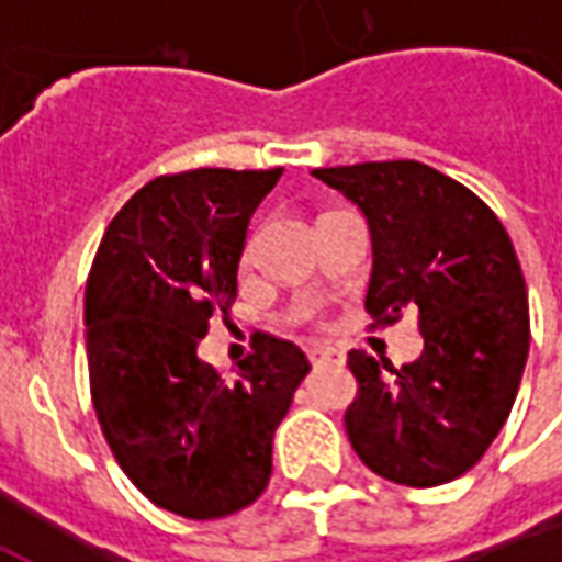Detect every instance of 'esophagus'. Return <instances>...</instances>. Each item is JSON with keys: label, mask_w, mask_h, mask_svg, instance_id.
<instances>
[{"label": "esophagus", "mask_w": 562, "mask_h": 562, "mask_svg": "<svg viewBox=\"0 0 562 562\" xmlns=\"http://www.w3.org/2000/svg\"><path fill=\"white\" fill-rule=\"evenodd\" d=\"M310 361H313V367H342L346 364V352L334 349V346H325V349H313Z\"/></svg>", "instance_id": "1"}]
</instances>
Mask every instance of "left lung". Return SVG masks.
<instances>
[{"label": "left lung", "instance_id": "left-lung-1", "mask_svg": "<svg viewBox=\"0 0 562 562\" xmlns=\"http://www.w3.org/2000/svg\"><path fill=\"white\" fill-rule=\"evenodd\" d=\"M361 210L373 246L367 313L376 325L418 306L424 352L394 370L349 352L358 397L346 434L370 470L434 487L479 463L518 397L530 352L527 285L503 222L413 159L316 168Z\"/></svg>", "mask_w": 562, "mask_h": 562}]
</instances>
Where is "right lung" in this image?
<instances>
[{"mask_svg":"<svg viewBox=\"0 0 562 562\" xmlns=\"http://www.w3.org/2000/svg\"><path fill=\"white\" fill-rule=\"evenodd\" d=\"M270 171L156 177L108 225L92 261L83 325L92 406L132 484L183 518H225L256 503L273 434L310 373L289 340L256 334L225 379L198 358L210 316H228Z\"/></svg>","mask_w":562,"mask_h":562,"instance_id":"right-lung-1","label":"right lung"}]
</instances>
